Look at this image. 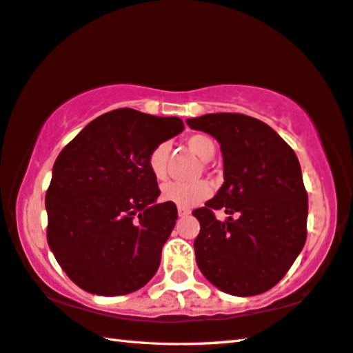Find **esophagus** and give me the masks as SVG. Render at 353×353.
Instances as JSON below:
<instances>
[{"label":"esophagus","mask_w":353,"mask_h":353,"mask_svg":"<svg viewBox=\"0 0 353 353\" xmlns=\"http://www.w3.org/2000/svg\"><path fill=\"white\" fill-rule=\"evenodd\" d=\"M177 213H179V216H188L191 211L188 210V208H183V207H177Z\"/></svg>","instance_id":"esophagus-1"}]
</instances>
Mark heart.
<instances>
[{
    "label": "heart",
    "instance_id": "obj_1",
    "mask_svg": "<svg viewBox=\"0 0 353 353\" xmlns=\"http://www.w3.org/2000/svg\"><path fill=\"white\" fill-rule=\"evenodd\" d=\"M188 148L202 160H211L216 152V145L210 137L203 134H194L187 140ZM170 146L168 143H159L150 152L148 166L156 179H163L166 174V160H168ZM213 193L211 185L205 181L197 182H168L162 187V199L166 202H172L183 208L196 207Z\"/></svg>",
    "mask_w": 353,
    "mask_h": 353
}]
</instances>
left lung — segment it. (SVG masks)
<instances>
[{"label": "left lung", "instance_id": "left-lung-1", "mask_svg": "<svg viewBox=\"0 0 353 353\" xmlns=\"http://www.w3.org/2000/svg\"><path fill=\"white\" fill-rule=\"evenodd\" d=\"M187 123L213 136L223 157V185L193 211L203 276L222 292L253 296L276 285L303 250L309 199L299 160L276 131L243 114L217 112ZM229 214L219 221L214 213Z\"/></svg>", "mask_w": 353, "mask_h": 353}]
</instances>
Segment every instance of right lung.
Instances as JSON below:
<instances>
[{"mask_svg":"<svg viewBox=\"0 0 353 353\" xmlns=\"http://www.w3.org/2000/svg\"><path fill=\"white\" fill-rule=\"evenodd\" d=\"M182 131L179 117L121 108L92 120L57 157L46 193L48 243L83 290L119 296L156 274L177 208L156 203L148 157Z\"/></svg>","mask_w":353,"mask_h":353,"instance_id":"add662e5","label":"right lung"}]
</instances>
